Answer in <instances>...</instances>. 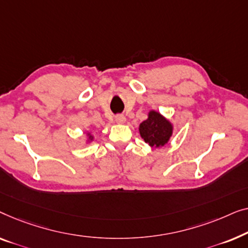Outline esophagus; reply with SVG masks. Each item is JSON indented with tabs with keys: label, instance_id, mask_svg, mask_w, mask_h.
<instances>
[{
	"label": "esophagus",
	"instance_id": "esophagus-1",
	"mask_svg": "<svg viewBox=\"0 0 248 248\" xmlns=\"http://www.w3.org/2000/svg\"><path fill=\"white\" fill-rule=\"evenodd\" d=\"M116 123L117 124H124L125 123V117L124 116V114H118V116H116Z\"/></svg>",
	"mask_w": 248,
	"mask_h": 248
}]
</instances>
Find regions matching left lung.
Instances as JSON below:
<instances>
[{
    "label": "left lung",
    "mask_w": 248,
    "mask_h": 248,
    "mask_svg": "<svg viewBox=\"0 0 248 248\" xmlns=\"http://www.w3.org/2000/svg\"><path fill=\"white\" fill-rule=\"evenodd\" d=\"M174 125L158 111L151 110L147 119L139 124V134L151 147H164L173 135Z\"/></svg>",
    "instance_id": "left-lung-1"
}]
</instances>
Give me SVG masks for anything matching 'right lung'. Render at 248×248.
Wrapping results in <instances>:
<instances>
[{
    "instance_id": "right-lung-1",
    "label": "right lung",
    "mask_w": 248,
    "mask_h": 248,
    "mask_svg": "<svg viewBox=\"0 0 248 248\" xmlns=\"http://www.w3.org/2000/svg\"><path fill=\"white\" fill-rule=\"evenodd\" d=\"M94 140V136L92 135V131L88 130L86 131V140H85V144H90V142H92Z\"/></svg>"
}]
</instances>
